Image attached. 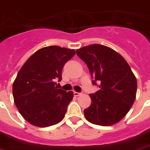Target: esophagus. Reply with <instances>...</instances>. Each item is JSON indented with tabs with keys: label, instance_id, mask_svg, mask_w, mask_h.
<instances>
[{
	"label": "esophagus",
	"instance_id": "34e87169",
	"mask_svg": "<svg viewBox=\"0 0 150 150\" xmlns=\"http://www.w3.org/2000/svg\"><path fill=\"white\" fill-rule=\"evenodd\" d=\"M74 94L75 97H78V96H80V95L81 94V93H77V92H74Z\"/></svg>",
	"mask_w": 150,
	"mask_h": 150
}]
</instances>
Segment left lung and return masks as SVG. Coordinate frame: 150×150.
<instances>
[{"mask_svg":"<svg viewBox=\"0 0 150 150\" xmlns=\"http://www.w3.org/2000/svg\"><path fill=\"white\" fill-rule=\"evenodd\" d=\"M87 64L91 76L100 83V89L89 94L90 106L84 110L86 120L93 124L110 126L121 121L135 100L137 82L124 57L102 45H91L76 50Z\"/></svg>","mask_w":150,"mask_h":150,"instance_id":"left-lung-1","label":"left lung"}]
</instances>
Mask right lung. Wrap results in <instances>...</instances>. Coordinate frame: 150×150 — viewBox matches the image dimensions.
<instances>
[{
  "instance_id": "1",
  "label": "right lung",
  "mask_w": 150,
  "mask_h": 150,
  "mask_svg": "<svg viewBox=\"0 0 150 150\" xmlns=\"http://www.w3.org/2000/svg\"><path fill=\"white\" fill-rule=\"evenodd\" d=\"M75 50L57 45L44 47L33 54L18 72L13 85L14 103L25 121L37 127L62 121L74 92L57 88L64 64Z\"/></svg>"
}]
</instances>
